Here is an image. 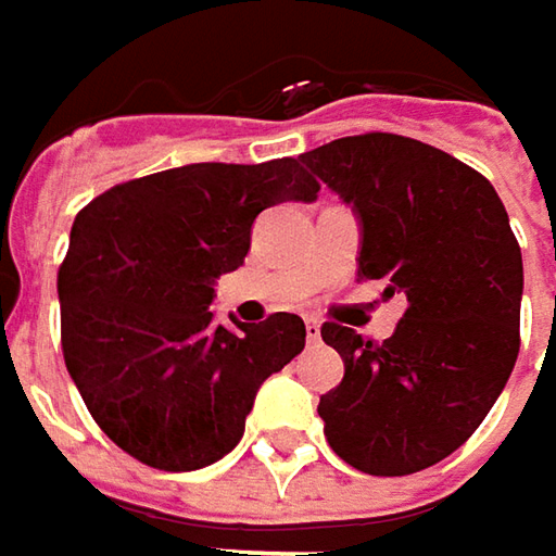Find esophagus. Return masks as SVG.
<instances>
[{
  "mask_svg": "<svg viewBox=\"0 0 556 556\" xmlns=\"http://www.w3.org/2000/svg\"><path fill=\"white\" fill-rule=\"evenodd\" d=\"M306 337H309V343H318V340H321V325H318L315 318L306 321Z\"/></svg>",
  "mask_w": 556,
  "mask_h": 556,
  "instance_id": "1",
  "label": "esophagus"
}]
</instances>
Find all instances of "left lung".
<instances>
[{
	"label": "left lung",
	"instance_id": "1",
	"mask_svg": "<svg viewBox=\"0 0 556 556\" xmlns=\"http://www.w3.org/2000/svg\"><path fill=\"white\" fill-rule=\"evenodd\" d=\"M358 219V278L408 309L383 343L328 321L343 358L318 415L331 448L371 477L448 458L489 415L520 353L523 256L477 169L405 136L368 132L303 154Z\"/></svg>",
	"mask_w": 556,
	"mask_h": 556
}]
</instances>
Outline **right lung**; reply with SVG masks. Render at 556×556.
Here are the masks:
<instances>
[{"mask_svg": "<svg viewBox=\"0 0 556 556\" xmlns=\"http://www.w3.org/2000/svg\"><path fill=\"white\" fill-rule=\"evenodd\" d=\"M315 198L293 157L188 163L114 185L76 216L58 271L64 365L123 452L179 473L241 442L263 380L303 353L306 325L290 312L216 325V278L244 266L263 210Z\"/></svg>", "mask_w": 556, "mask_h": 556, "instance_id": "obj_1", "label": "right lung"}]
</instances>
